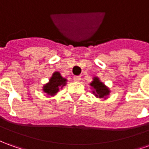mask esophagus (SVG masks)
Returning <instances> with one entry per match:
<instances>
[{"label":"esophagus","mask_w":149,"mask_h":149,"mask_svg":"<svg viewBox=\"0 0 149 149\" xmlns=\"http://www.w3.org/2000/svg\"><path fill=\"white\" fill-rule=\"evenodd\" d=\"M81 77L80 76H75L74 77H73V80H74L75 81H81Z\"/></svg>","instance_id":"34e87169"}]
</instances>
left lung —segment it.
I'll use <instances>...</instances> for the list:
<instances>
[{"mask_svg": "<svg viewBox=\"0 0 149 149\" xmlns=\"http://www.w3.org/2000/svg\"><path fill=\"white\" fill-rule=\"evenodd\" d=\"M90 86H91L92 94L95 96L96 98L104 99L106 100L109 98L111 91L104 82L100 81L98 77H94L93 81L90 83Z\"/></svg>", "mask_w": 149, "mask_h": 149, "instance_id": "1", "label": "left lung"}]
</instances>
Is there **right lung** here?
Here are the masks:
<instances>
[{
	"label": "right lung",
	"mask_w": 149,
	"mask_h": 149,
	"mask_svg": "<svg viewBox=\"0 0 149 149\" xmlns=\"http://www.w3.org/2000/svg\"><path fill=\"white\" fill-rule=\"evenodd\" d=\"M68 80L67 78L63 77L59 72H54L51 77L49 79V81L45 83L42 87V91L46 94V95L54 96L59 91V89H62L63 86H66Z\"/></svg>",
	"instance_id": "obj_1"
}]
</instances>
